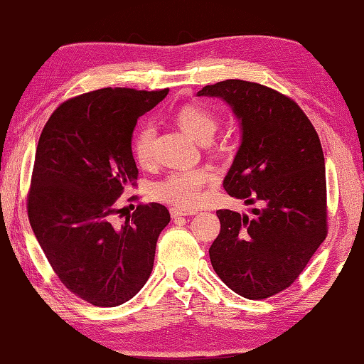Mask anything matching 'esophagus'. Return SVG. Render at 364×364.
Here are the masks:
<instances>
[{
	"label": "esophagus",
	"instance_id": "esophagus-1",
	"mask_svg": "<svg viewBox=\"0 0 364 364\" xmlns=\"http://www.w3.org/2000/svg\"><path fill=\"white\" fill-rule=\"evenodd\" d=\"M170 213L173 218H180V217H188V215H196V210H184V208H178V207H171Z\"/></svg>",
	"mask_w": 364,
	"mask_h": 364
}]
</instances>
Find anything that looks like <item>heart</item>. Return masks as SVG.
<instances>
[{"mask_svg":"<svg viewBox=\"0 0 364 364\" xmlns=\"http://www.w3.org/2000/svg\"><path fill=\"white\" fill-rule=\"evenodd\" d=\"M176 122L189 136L208 143L218 128V119L212 109L202 104H186L176 112ZM156 138V128L144 125L133 141V152L141 165H147L152 159V144ZM215 181L210 168L175 170L154 186V196L159 200L168 202L181 208H193L202 200L204 188Z\"/></svg>","mask_w":364,"mask_h":364,"instance_id":"1","label":"heart"}]
</instances>
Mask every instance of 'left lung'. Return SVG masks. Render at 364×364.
<instances>
[{"mask_svg":"<svg viewBox=\"0 0 364 364\" xmlns=\"http://www.w3.org/2000/svg\"><path fill=\"white\" fill-rule=\"evenodd\" d=\"M197 96L220 97L241 128L223 180L231 197L260 202L252 217L218 210L221 230L208 249L215 273L249 300L268 299L299 278L326 237V167L311 122L268 86L225 80Z\"/></svg>","mask_w":364,"mask_h":364,"instance_id":"left-lung-1","label":"left lung"}]
</instances>
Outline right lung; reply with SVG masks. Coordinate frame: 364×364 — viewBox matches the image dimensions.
Masks as SVG:
<instances>
[{"instance_id": "obj_1", "label": "right lung", "mask_w": 364, "mask_h": 364, "mask_svg": "<svg viewBox=\"0 0 364 364\" xmlns=\"http://www.w3.org/2000/svg\"><path fill=\"white\" fill-rule=\"evenodd\" d=\"M168 90L102 88L49 117L36 146L27 208L30 226L63 284L91 305L117 306L149 279L159 234L170 223L157 202L114 223L115 202L136 184V122Z\"/></svg>"}]
</instances>
